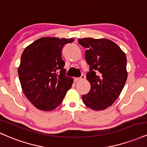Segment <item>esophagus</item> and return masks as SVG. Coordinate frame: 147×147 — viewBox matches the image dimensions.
Returning a JSON list of instances; mask_svg holds the SVG:
<instances>
[{
  "mask_svg": "<svg viewBox=\"0 0 147 147\" xmlns=\"http://www.w3.org/2000/svg\"><path fill=\"white\" fill-rule=\"evenodd\" d=\"M85 76L82 74V75L80 77V78H74V80H75L76 82H78V81H79V80H84V79H85Z\"/></svg>",
  "mask_w": 147,
  "mask_h": 147,
  "instance_id": "esophagus-1",
  "label": "esophagus"
}]
</instances>
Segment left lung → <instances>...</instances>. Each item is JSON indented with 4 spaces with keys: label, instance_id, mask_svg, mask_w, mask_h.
I'll return each mask as SVG.
<instances>
[{
    "label": "left lung",
    "instance_id": "1",
    "mask_svg": "<svg viewBox=\"0 0 147 147\" xmlns=\"http://www.w3.org/2000/svg\"><path fill=\"white\" fill-rule=\"evenodd\" d=\"M79 44L87 48L85 60L90 65L87 80L89 93L82 95L83 103L92 110H102L113 105L126 83V54L117 44L108 39L82 38Z\"/></svg>",
    "mask_w": 147,
    "mask_h": 147
}]
</instances>
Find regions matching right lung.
Returning a JSON list of instances; mask_svg holds the SVG:
<instances>
[{"label": "right lung", "mask_w": 147, "mask_h": 147, "mask_svg": "<svg viewBox=\"0 0 147 147\" xmlns=\"http://www.w3.org/2000/svg\"><path fill=\"white\" fill-rule=\"evenodd\" d=\"M73 38L42 37L24 49L18 68L24 94L34 106L44 111L55 109L73 84L66 76L62 50Z\"/></svg>", "instance_id": "1"}]
</instances>
